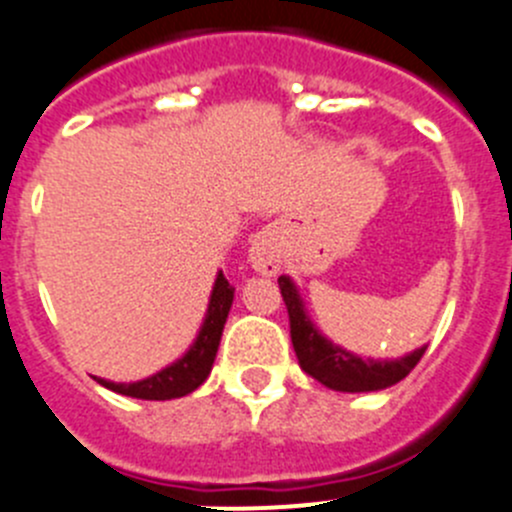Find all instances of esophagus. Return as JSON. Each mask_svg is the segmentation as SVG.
<instances>
[{
	"instance_id": "obj_1",
	"label": "esophagus",
	"mask_w": 512,
	"mask_h": 512,
	"mask_svg": "<svg viewBox=\"0 0 512 512\" xmlns=\"http://www.w3.org/2000/svg\"><path fill=\"white\" fill-rule=\"evenodd\" d=\"M250 265L262 275H277L282 267V235L275 225L262 227L250 240Z\"/></svg>"
}]
</instances>
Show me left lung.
<instances>
[{
	"label": "left lung",
	"instance_id": "left-lung-1",
	"mask_svg": "<svg viewBox=\"0 0 512 512\" xmlns=\"http://www.w3.org/2000/svg\"><path fill=\"white\" fill-rule=\"evenodd\" d=\"M277 285H280L282 300L290 315V337L300 367L325 388L340 390V393H372V390L390 388L410 375V370L425 355L428 345L400 360H365V357L352 355L317 332L310 317L305 315L300 292L290 277H277Z\"/></svg>",
	"mask_w": 512,
	"mask_h": 512
}]
</instances>
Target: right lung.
<instances>
[{"label":"right lung","mask_w":512,"mask_h":512,"mask_svg":"<svg viewBox=\"0 0 512 512\" xmlns=\"http://www.w3.org/2000/svg\"><path fill=\"white\" fill-rule=\"evenodd\" d=\"M232 297H235V287L227 282V277L217 275L215 287H212L210 305H207L205 322L200 327V335L192 342L190 350L180 357L177 362H172L165 370L155 372L147 380L137 382H109L97 377L99 385L114 390L119 395H127V398H140V400H172L182 398V395H190L192 390H197L202 382L207 380L212 370V362H215L217 347H220L222 330H225L227 312L232 307Z\"/></svg>","instance_id":"right-lung-1"}]
</instances>
